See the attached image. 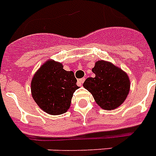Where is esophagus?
<instances>
[{
	"label": "esophagus",
	"mask_w": 156,
	"mask_h": 156,
	"mask_svg": "<svg viewBox=\"0 0 156 156\" xmlns=\"http://www.w3.org/2000/svg\"><path fill=\"white\" fill-rule=\"evenodd\" d=\"M84 80H85V78H81V79L78 80V84H79V86H81L83 84Z\"/></svg>",
	"instance_id": "34e87169"
}]
</instances>
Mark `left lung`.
Masks as SVG:
<instances>
[{"label": "left lung", "instance_id": "obj_1", "mask_svg": "<svg viewBox=\"0 0 156 156\" xmlns=\"http://www.w3.org/2000/svg\"><path fill=\"white\" fill-rule=\"evenodd\" d=\"M92 71L95 76L87 78L83 86L92 93L97 104L106 110L120 106L129 92L130 84L127 74L104 60L98 61Z\"/></svg>", "mask_w": 156, "mask_h": 156}]
</instances>
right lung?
I'll use <instances>...</instances> for the list:
<instances>
[{"instance_id": "obj_1", "label": "right lung", "mask_w": 156, "mask_h": 156, "mask_svg": "<svg viewBox=\"0 0 156 156\" xmlns=\"http://www.w3.org/2000/svg\"><path fill=\"white\" fill-rule=\"evenodd\" d=\"M62 63L48 60L41 66L31 81L34 101L46 113L59 115L69 109L77 88L74 72L63 69Z\"/></svg>"}]
</instances>
